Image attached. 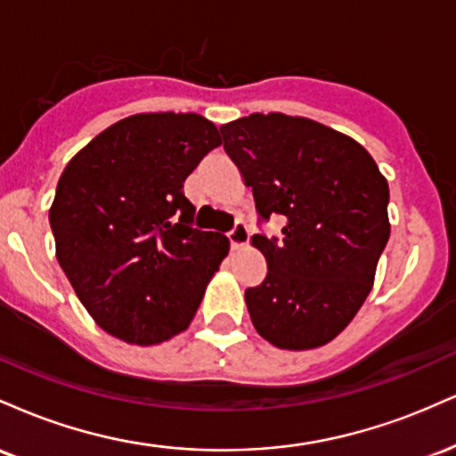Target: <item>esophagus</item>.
Here are the masks:
<instances>
[{"instance_id":"esophagus-1","label":"esophagus","mask_w":456,"mask_h":456,"mask_svg":"<svg viewBox=\"0 0 456 456\" xmlns=\"http://www.w3.org/2000/svg\"><path fill=\"white\" fill-rule=\"evenodd\" d=\"M227 235H229V242H232V248H242V246L248 242L250 232L244 223H235V227Z\"/></svg>"}]
</instances>
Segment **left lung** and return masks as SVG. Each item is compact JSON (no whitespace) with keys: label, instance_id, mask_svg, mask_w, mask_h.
<instances>
[{"label":"left lung","instance_id":"obj_1","mask_svg":"<svg viewBox=\"0 0 456 456\" xmlns=\"http://www.w3.org/2000/svg\"><path fill=\"white\" fill-rule=\"evenodd\" d=\"M224 151L253 188V235L268 274L244 291L253 326L279 349H315L349 326L390 238L388 182L358 141L308 118L253 113L221 126Z\"/></svg>","mask_w":456,"mask_h":456}]
</instances>
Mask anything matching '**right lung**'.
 I'll use <instances>...</instances> for the list:
<instances>
[{"label":"right lung","instance_id":"1","mask_svg":"<svg viewBox=\"0 0 456 456\" xmlns=\"http://www.w3.org/2000/svg\"><path fill=\"white\" fill-rule=\"evenodd\" d=\"M221 145L197 113H137L72 156L49 223L72 289L104 332L159 345L184 332L229 240L191 227L184 180Z\"/></svg>","mask_w":456,"mask_h":456}]
</instances>
